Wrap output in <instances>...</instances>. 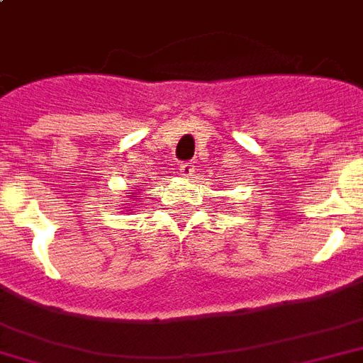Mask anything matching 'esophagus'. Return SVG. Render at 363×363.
I'll use <instances>...</instances> for the list:
<instances>
[{"label":"esophagus","instance_id":"obj_1","mask_svg":"<svg viewBox=\"0 0 363 363\" xmlns=\"http://www.w3.org/2000/svg\"><path fill=\"white\" fill-rule=\"evenodd\" d=\"M193 172H195V168H193L191 162L179 164V174H182V176H185V178H189V176H193Z\"/></svg>","mask_w":363,"mask_h":363}]
</instances>
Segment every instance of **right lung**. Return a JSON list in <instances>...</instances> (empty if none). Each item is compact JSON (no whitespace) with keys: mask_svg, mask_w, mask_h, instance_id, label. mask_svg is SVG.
Wrapping results in <instances>:
<instances>
[{"mask_svg":"<svg viewBox=\"0 0 363 363\" xmlns=\"http://www.w3.org/2000/svg\"><path fill=\"white\" fill-rule=\"evenodd\" d=\"M131 197H137V195H131ZM135 205H141V203H135ZM127 208H129V207H127Z\"/></svg>","mask_w":363,"mask_h":363,"instance_id":"obj_1","label":"right lung"}]
</instances>
